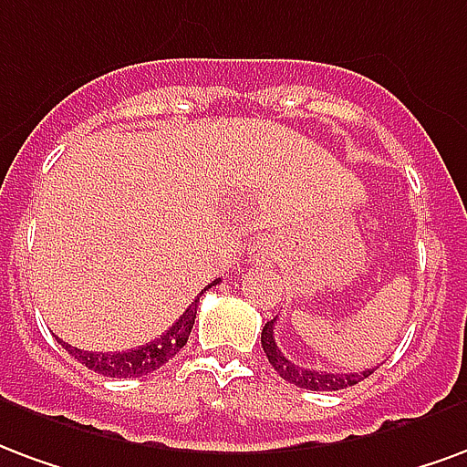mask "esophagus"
<instances>
[{
	"label": "esophagus",
	"mask_w": 467,
	"mask_h": 467,
	"mask_svg": "<svg viewBox=\"0 0 467 467\" xmlns=\"http://www.w3.org/2000/svg\"><path fill=\"white\" fill-rule=\"evenodd\" d=\"M275 256V248L268 244V241H258L256 246L251 248V261L256 264H264V261H271Z\"/></svg>",
	"instance_id": "obj_1"
}]
</instances>
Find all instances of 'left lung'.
Here are the masks:
<instances>
[{
	"label": "left lung",
	"instance_id": "left-lung-1",
	"mask_svg": "<svg viewBox=\"0 0 467 467\" xmlns=\"http://www.w3.org/2000/svg\"><path fill=\"white\" fill-rule=\"evenodd\" d=\"M274 331L275 318L264 326V331H261V346H264V353H266L268 363L274 366L275 373L284 378V380H288V383H294V386L306 388V390H341V388L356 386L363 378H368L373 373V368L360 370V373H326V370H311L304 368V366H296L275 346Z\"/></svg>",
	"mask_w": 467,
	"mask_h": 467
}]
</instances>
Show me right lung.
<instances>
[{"instance_id":"obj_1","label":"right lung","mask_w":467,"mask_h":467,"mask_svg":"<svg viewBox=\"0 0 467 467\" xmlns=\"http://www.w3.org/2000/svg\"><path fill=\"white\" fill-rule=\"evenodd\" d=\"M216 284H219V278L211 285ZM211 285H206L201 294H206ZM196 308H199V298H193V304L186 308V313L173 323L169 331L163 333L161 338H154L151 343L139 346V348L124 350V353H91V350H79L67 343V350L74 358L81 360L87 368L94 370V373H101V376L141 378L146 373H154L156 368H161L163 363H169L186 346L189 336H192L193 321H196Z\"/></svg>"}]
</instances>
